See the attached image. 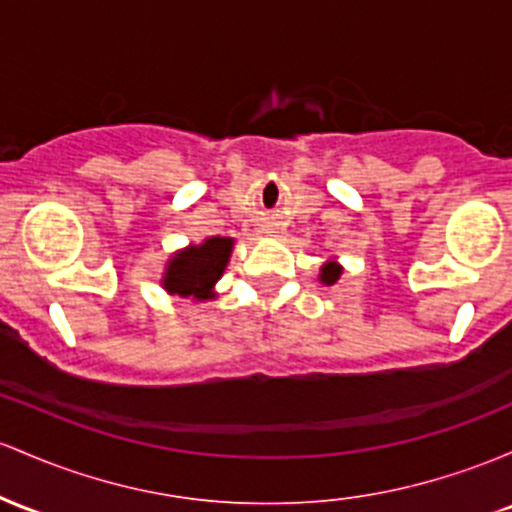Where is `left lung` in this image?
Returning <instances> with one entry per match:
<instances>
[{"mask_svg":"<svg viewBox=\"0 0 512 512\" xmlns=\"http://www.w3.org/2000/svg\"><path fill=\"white\" fill-rule=\"evenodd\" d=\"M342 274V267L338 265V262H325L323 267H320V282H323L325 286L335 284L340 279Z\"/></svg>","mask_w":512,"mask_h":512,"instance_id":"obj_1","label":"left lung"}]
</instances>
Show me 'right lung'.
Masks as SVG:
<instances>
[{
    "instance_id": "obj_1",
    "label": "right lung",
    "mask_w": 512,
    "mask_h": 512,
    "mask_svg": "<svg viewBox=\"0 0 512 512\" xmlns=\"http://www.w3.org/2000/svg\"><path fill=\"white\" fill-rule=\"evenodd\" d=\"M230 252H233V238H221V235L206 238L201 245L184 247L167 262L162 286L167 294L179 299H211L213 286L226 272Z\"/></svg>"
}]
</instances>
